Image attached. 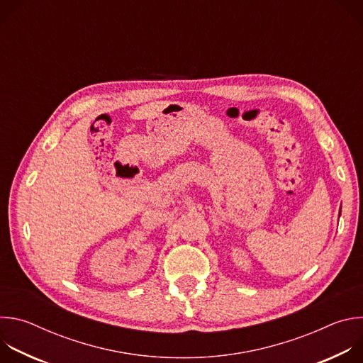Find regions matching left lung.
I'll list each match as a JSON object with an SVG mask.
<instances>
[{"label":"left lung","mask_w":363,"mask_h":363,"mask_svg":"<svg viewBox=\"0 0 363 363\" xmlns=\"http://www.w3.org/2000/svg\"><path fill=\"white\" fill-rule=\"evenodd\" d=\"M339 216H340V213H339Z\"/></svg>","instance_id":"left-lung-1"}]
</instances>
